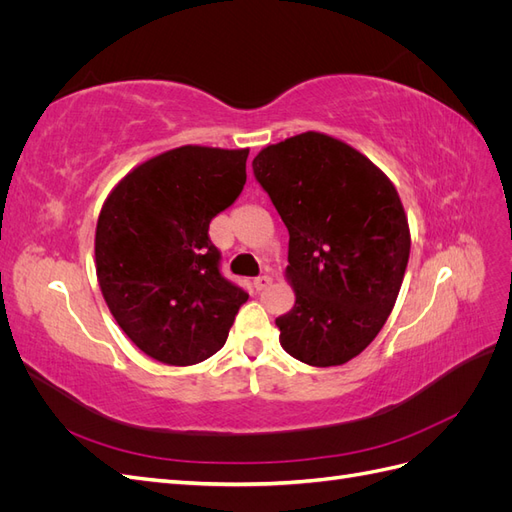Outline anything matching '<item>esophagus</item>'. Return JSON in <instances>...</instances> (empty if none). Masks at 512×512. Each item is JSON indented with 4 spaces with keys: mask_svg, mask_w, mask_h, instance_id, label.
Masks as SVG:
<instances>
[{
    "mask_svg": "<svg viewBox=\"0 0 512 512\" xmlns=\"http://www.w3.org/2000/svg\"><path fill=\"white\" fill-rule=\"evenodd\" d=\"M269 286H271V275H258L256 280H254V288H256V292L265 290V288H269Z\"/></svg>",
    "mask_w": 512,
    "mask_h": 512,
    "instance_id": "obj_1",
    "label": "esophagus"
}]
</instances>
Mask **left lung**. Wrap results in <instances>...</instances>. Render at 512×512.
Returning <instances> with one entry per match:
<instances>
[{
  "label": "left lung",
  "mask_w": 512,
  "mask_h": 512,
  "mask_svg": "<svg viewBox=\"0 0 512 512\" xmlns=\"http://www.w3.org/2000/svg\"><path fill=\"white\" fill-rule=\"evenodd\" d=\"M252 168L290 235L297 299L275 318L280 344L307 365H344L374 342L404 282L410 228L395 185L320 132L265 147Z\"/></svg>",
  "instance_id": "obj_1"
}]
</instances>
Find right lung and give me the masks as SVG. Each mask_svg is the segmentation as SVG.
Listing matches in <instances>:
<instances>
[{
    "mask_svg": "<svg viewBox=\"0 0 512 512\" xmlns=\"http://www.w3.org/2000/svg\"><path fill=\"white\" fill-rule=\"evenodd\" d=\"M250 149L185 145L136 166L106 198L96 273L117 324L151 359L194 365L224 344L247 292L222 275L209 224L239 198Z\"/></svg>",
    "mask_w": 512,
    "mask_h": 512,
    "instance_id": "right-lung-1",
    "label": "right lung"
}]
</instances>
